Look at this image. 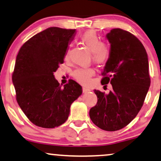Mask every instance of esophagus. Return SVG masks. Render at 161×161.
I'll return each instance as SVG.
<instances>
[{"label":"esophagus","mask_w":161,"mask_h":161,"mask_svg":"<svg viewBox=\"0 0 161 161\" xmlns=\"http://www.w3.org/2000/svg\"><path fill=\"white\" fill-rule=\"evenodd\" d=\"M82 91H83L84 93H85V92H87L90 91V90L88 89V88H87V87H83L82 88Z\"/></svg>","instance_id":"obj_1"}]
</instances>
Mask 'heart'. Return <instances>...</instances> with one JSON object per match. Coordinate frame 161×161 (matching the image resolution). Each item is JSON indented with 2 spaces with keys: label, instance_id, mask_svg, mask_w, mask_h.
<instances>
[{
  "label": "heart",
  "instance_id": "b5f03b06",
  "mask_svg": "<svg viewBox=\"0 0 161 161\" xmlns=\"http://www.w3.org/2000/svg\"><path fill=\"white\" fill-rule=\"evenodd\" d=\"M80 41L91 52L92 60L96 64H103L110 57V49L107 45L103 44L101 38L93 31H87L80 36ZM69 51L67 50L65 58H69ZM94 74L92 68L77 69L73 72V76L78 82L87 84Z\"/></svg>",
  "mask_w": 161,
  "mask_h": 161
}]
</instances>
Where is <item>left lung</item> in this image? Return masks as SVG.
<instances>
[{
  "label": "left lung",
  "instance_id": "left-lung-1",
  "mask_svg": "<svg viewBox=\"0 0 161 161\" xmlns=\"http://www.w3.org/2000/svg\"><path fill=\"white\" fill-rule=\"evenodd\" d=\"M106 38L111 45L102 85L112 84L109 93L95 90L96 105L90 117L104 130L115 131L128 125L139 112L150 86L146 49L134 35L120 28L112 29Z\"/></svg>",
  "mask_w": 161,
  "mask_h": 161
}]
</instances>
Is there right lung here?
<instances>
[{
    "mask_svg": "<svg viewBox=\"0 0 161 161\" xmlns=\"http://www.w3.org/2000/svg\"><path fill=\"white\" fill-rule=\"evenodd\" d=\"M75 29L51 27L27 41L17 54L12 74L16 99L31 123L53 128L67 120L70 106L82 93L75 81L61 87L54 73L63 63Z\"/></svg>",
    "mask_w": 161,
    "mask_h": 161,
    "instance_id": "obj_1",
    "label": "right lung"
}]
</instances>
